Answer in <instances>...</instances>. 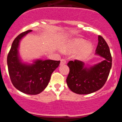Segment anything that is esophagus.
Returning <instances> with one entry per match:
<instances>
[{
    "instance_id": "esophagus-1",
    "label": "esophagus",
    "mask_w": 122,
    "mask_h": 122,
    "mask_svg": "<svg viewBox=\"0 0 122 122\" xmlns=\"http://www.w3.org/2000/svg\"><path fill=\"white\" fill-rule=\"evenodd\" d=\"M66 63V61L64 59H61L60 64H61V65H64V64H65Z\"/></svg>"
}]
</instances>
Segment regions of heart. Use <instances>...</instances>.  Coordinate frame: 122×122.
Masks as SVG:
<instances>
[{"label": "heart", "instance_id": "b5f03b06", "mask_svg": "<svg viewBox=\"0 0 122 122\" xmlns=\"http://www.w3.org/2000/svg\"><path fill=\"white\" fill-rule=\"evenodd\" d=\"M83 39H76L70 42L67 46L64 47V50L68 51H76L80 47H81L76 52L75 56L78 59H81L85 58L92 51V46L90 43H86Z\"/></svg>", "mask_w": 122, "mask_h": 122}]
</instances>
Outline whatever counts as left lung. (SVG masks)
<instances>
[{
    "label": "left lung",
    "mask_w": 122,
    "mask_h": 122,
    "mask_svg": "<svg viewBox=\"0 0 122 122\" xmlns=\"http://www.w3.org/2000/svg\"><path fill=\"white\" fill-rule=\"evenodd\" d=\"M96 54L105 60L89 68L79 60L70 61L66 82L69 89L77 94H89L100 89L105 84L112 67V56L108 45L103 38L98 37Z\"/></svg>",
    "instance_id": "left-lung-1"
}]
</instances>
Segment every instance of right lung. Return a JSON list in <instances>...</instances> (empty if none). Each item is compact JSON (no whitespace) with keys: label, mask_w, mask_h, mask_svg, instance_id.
<instances>
[{"label":"right lung","mask_w":122,"mask_h":122,"mask_svg":"<svg viewBox=\"0 0 122 122\" xmlns=\"http://www.w3.org/2000/svg\"><path fill=\"white\" fill-rule=\"evenodd\" d=\"M31 31L29 30L22 33L13 41L8 54L7 64L13 86L23 93L36 95L47 86L51 73L59 66L60 61L38 60L32 64L21 62L18 52L19 42L24 36Z\"/></svg>","instance_id":"obj_1"}]
</instances>
